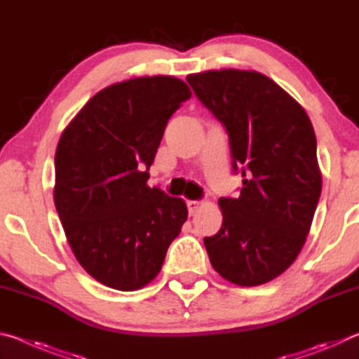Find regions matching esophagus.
I'll return each instance as SVG.
<instances>
[{"instance_id": "1", "label": "esophagus", "mask_w": 359, "mask_h": 359, "mask_svg": "<svg viewBox=\"0 0 359 359\" xmlns=\"http://www.w3.org/2000/svg\"><path fill=\"white\" fill-rule=\"evenodd\" d=\"M199 205H201V201H187V208H188V212H190V215L196 214Z\"/></svg>"}]
</instances>
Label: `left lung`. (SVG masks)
<instances>
[{
    "instance_id": "left-lung-1",
    "label": "left lung",
    "mask_w": 359,
    "mask_h": 359,
    "mask_svg": "<svg viewBox=\"0 0 359 359\" xmlns=\"http://www.w3.org/2000/svg\"><path fill=\"white\" fill-rule=\"evenodd\" d=\"M228 133L241 196L220 198L223 223L204 238L214 269L239 287L272 280L306 242L321 193L317 139L307 114L257 71L220 69L187 77Z\"/></svg>"
}]
</instances>
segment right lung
I'll list each match as a JSON object with an SVG mask.
<instances>
[{
	"mask_svg": "<svg viewBox=\"0 0 359 359\" xmlns=\"http://www.w3.org/2000/svg\"><path fill=\"white\" fill-rule=\"evenodd\" d=\"M190 98L172 76L130 79L96 93L60 137L53 201L74 257L106 287L154 280L187 220L184 199L147 180L168 120Z\"/></svg>",
	"mask_w": 359,
	"mask_h": 359,
	"instance_id": "obj_1",
	"label": "right lung"
}]
</instances>
